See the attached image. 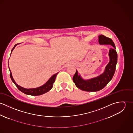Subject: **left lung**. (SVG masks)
Wrapping results in <instances>:
<instances>
[{
	"label": "left lung",
	"mask_w": 133,
	"mask_h": 133,
	"mask_svg": "<svg viewBox=\"0 0 133 133\" xmlns=\"http://www.w3.org/2000/svg\"><path fill=\"white\" fill-rule=\"evenodd\" d=\"M99 43L101 45H111L113 47L110 49L109 55L110 61L105 68L104 72L99 76L89 80L83 79L78 71L73 77V80L76 87L79 89L87 92H96L103 89L111 81L114 76L117 63V53L114 42L111 38L101 35L98 36Z\"/></svg>",
	"instance_id": "1"
}]
</instances>
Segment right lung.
<instances>
[{"instance_id":"obj_1","label":"right lung","mask_w":133,"mask_h":133,"mask_svg":"<svg viewBox=\"0 0 133 133\" xmlns=\"http://www.w3.org/2000/svg\"><path fill=\"white\" fill-rule=\"evenodd\" d=\"M17 45V44H16L14 45V48L12 49V50L11 51V53ZM9 70H10V68H9ZM10 77L11 78V80L14 82V83L15 84V85L17 87V88H18V89L19 90V91H20L21 92L24 93L25 94L32 95V96H38V95H42V94L49 92L50 90H51L53 87L54 82L55 81L56 77L58 73H57L56 74L53 75L44 84H43V85H42L39 88H35V89H25V88H22V87L19 86V85H18L15 82V80H14L12 75V73H11V71H10Z\"/></svg>"}]
</instances>
